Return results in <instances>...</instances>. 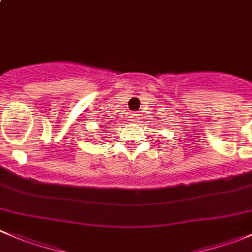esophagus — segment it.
Returning <instances> with one entry per match:
<instances>
[{"mask_svg":"<svg viewBox=\"0 0 252 252\" xmlns=\"http://www.w3.org/2000/svg\"><path fill=\"white\" fill-rule=\"evenodd\" d=\"M131 118H133V121H138L139 116H138V114H134V116H133V117H131Z\"/></svg>","mask_w":252,"mask_h":252,"instance_id":"obj_1","label":"esophagus"}]
</instances>
